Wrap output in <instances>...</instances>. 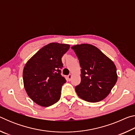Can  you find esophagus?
I'll return each mask as SVG.
<instances>
[{
  "label": "esophagus",
  "instance_id": "obj_1",
  "mask_svg": "<svg viewBox=\"0 0 135 135\" xmlns=\"http://www.w3.org/2000/svg\"><path fill=\"white\" fill-rule=\"evenodd\" d=\"M71 78H72V75L71 74H69L68 75V76H67V79H68V80L69 81H70L71 80Z\"/></svg>",
  "mask_w": 135,
  "mask_h": 135
}]
</instances>
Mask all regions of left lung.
<instances>
[{
  "mask_svg": "<svg viewBox=\"0 0 135 135\" xmlns=\"http://www.w3.org/2000/svg\"><path fill=\"white\" fill-rule=\"evenodd\" d=\"M81 69V82L76 86L77 95L86 101L97 102L104 99L117 80L113 61L92 45L73 46Z\"/></svg>",
  "mask_w": 135,
  "mask_h": 135,
  "instance_id": "left-lung-1",
  "label": "left lung"
}]
</instances>
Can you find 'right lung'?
Segmentation results:
<instances>
[{"label":"right lung","instance_id":"add662e5","mask_svg":"<svg viewBox=\"0 0 135 135\" xmlns=\"http://www.w3.org/2000/svg\"><path fill=\"white\" fill-rule=\"evenodd\" d=\"M70 47L68 44L51 43L38 50L25 65V90L38 105L49 107L60 99L61 88L66 82L61 75V58Z\"/></svg>","mask_w":135,"mask_h":135}]
</instances>
